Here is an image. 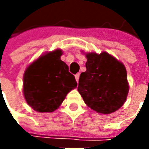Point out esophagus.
Here are the masks:
<instances>
[{"label": "esophagus", "mask_w": 149, "mask_h": 149, "mask_svg": "<svg viewBox=\"0 0 149 149\" xmlns=\"http://www.w3.org/2000/svg\"><path fill=\"white\" fill-rule=\"evenodd\" d=\"M79 74L78 73L75 74V79H76V81H77V83L79 82Z\"/></svg>", "instance_id": "34e87169"}]
</instances>
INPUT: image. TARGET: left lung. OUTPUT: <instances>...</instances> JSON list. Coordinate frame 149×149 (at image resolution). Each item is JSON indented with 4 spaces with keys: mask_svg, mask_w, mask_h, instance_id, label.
<instances>
[{
    "mask_svg": "<svg viewBox=\"0 0 149 149\" xmlns=\"http://www.w3.org/2000/svg\"><path fill=\"white\" fill-rule=\"evenodd\" d=\"M86 71L80 74L78 91L90 109L102 114L117 111L126 101L129 85L122 62L111 54H85Z\"/></svg>",
    "mask_w": 149,
    "mask_h": 149,
    "instance_id": "left-lung-1",
    "label": "left lung"
}]
</instances>
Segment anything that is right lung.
Returning a JSON list of instances; mask_svg holds the SVG:
<instances>
[{"label": "right lung", "instance_id": "1", "mask_svg": "<svg viewBox=\"0 0 149 149\" xmlns=\"http://www.w3.org/2000/svg\"><path fill=\"white\" fill-rule=\"evenodd\" d=\"M60 49L45 53L26 68L23 77V94L34 110L50 113L57 109L77 82L69 67L60 60Z\"/></svg>", "mask_w": 149, "mask_h": 149}]
</instances>
